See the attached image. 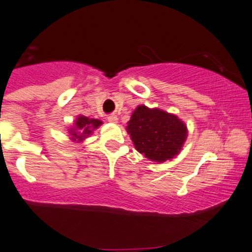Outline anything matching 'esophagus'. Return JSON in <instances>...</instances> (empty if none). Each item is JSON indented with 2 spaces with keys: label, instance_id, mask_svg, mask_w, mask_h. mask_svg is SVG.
<instances>
[{
  "label": "esophagus",
  "instance_id": "1",
  "mask_svg": "<svg viewBox=\"0 0 252 252\" xmlns=\"http://www.w3.org/2000/svg\"><path fill=\"white\" fill-rule=\"evenodd\" d=\"M117 120H118L117 116H116V115H114V114L109 115V116H108V121L110 123H117Z\"/></svg>",
  "mask_w": 252,
  "mask_h": 252
}]
</instances>
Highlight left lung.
<instances>
[{
    "instance_id": "1",
    "label": "left lung",
    "mask_w": 252,
    "mask_h": 252,
    "mask_svg": "<svg viewBox=\"0 0 252 252\" xmlns=\"http://www.w3.org/2000/svg\"><path fill=\"white\" fill-rule=\"evenodd\" d=\"M126 131L139 154L159 163L180 153L188 134L186 124L177 116L145 105L135 109Z\"/></svg>"
}]
</instances>
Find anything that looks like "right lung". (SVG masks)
<instances>
[{
	"label": "right lung",
	"mask_w": 252,
	"mask_h": 252,
	"mask_svg": "<svg viewBox=\"0 0 252 252\" xmlns=\"http://www.w3.org/2000/svg\"><path fill=\"white\" fill-rule=\"evenodd\" d=\"M102 122L99 120H95V118H88L84 116H78L75 123V126L69 130L71 135L72 141L81 142L87 136H89L93 132L94 129H97L101 126Z\"/></svg>",
	"instance_id": "right-lung-1"
}]
</instances>
